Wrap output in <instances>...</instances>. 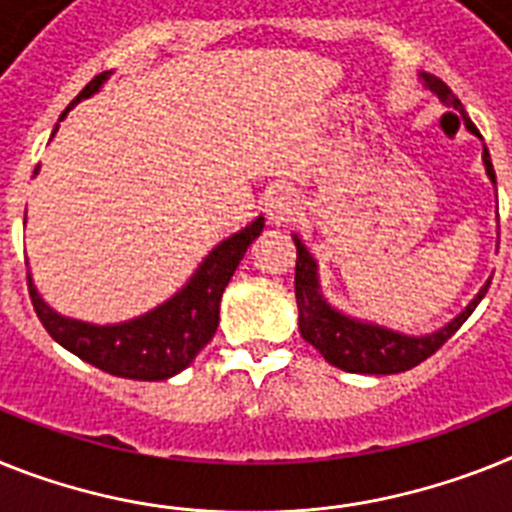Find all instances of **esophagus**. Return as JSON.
<instances>
[{"mask_svg": "<svg viewBox=\"0 0 512 512\" xmlns=\"http://www.w3.org/2000/svg\"><path fill=\"white\" fill-rule=\"evenodd\" d=\"M265 213H268V221L276 226L294 221V216L299 213V197L289 187H276L265 197Z\"/></svg>", "mask_w": 512, "mask_h": 512, "instance_id": "34e87169", "label": "esophagus"}]
</instances>
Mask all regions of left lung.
Here are the masks:
<instances>
[{"label":"left lung","mask_w":512,"mask_h":512,"mask_svg":"<svg viewBox=\"0 0 512 512\" xmlns=\"http://www.w3.org/2000/svg\"><path fill=\"white\" fill-rule=\"evenodd\" d=\"M419 77H422L424 85H427L445 106L461 109V101L455 98L453 90L442 83L440 77L427 75V72H422ZM463 122H466V130L471 132V135H479V130H476L474 122H471L466 114H463ZM482 158L484 166H487L489 179H492V184H497L495 169H492V158H489L487 148H484ZM294 244V289L296 307H299V333H302L304 341L312 343V346L325 356V362L343 369V372H356V375H398V372H406V369L422 364L424 359H429V356L440 349L442 343L453 336L455 330L461 328L489 289L487 281V286L471 299V304H468L455 320H450L445 328L435 330V333H427V336H403V333L380 328V325H372V322L346 317L343 312L330 307L320 294L315 257L309 255L299 236H294Z\"/></svg>","instance_id":"8db88e82"}]
</instances>
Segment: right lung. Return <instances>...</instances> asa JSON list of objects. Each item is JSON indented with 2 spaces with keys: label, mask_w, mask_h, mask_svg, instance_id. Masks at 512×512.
<instances>
[{
  "label": "right lung",
  "mask_w": 512,
  "mask_h": 512,
  "mask_svg": "<svg viewBox=\"0 0 512 512\" xmlns=\"http://www.w3.org/2000/svg\"><path fill=\"white\" fill-rule=\"evenodd\" d=\"M106 77L109 72L93 77L70 103V109L77 101L93 96ZM67 111L59 119L67 117ZM263 226L265 218L260 216L239 234L223 239L200 263L195 276L179 294L171 296L161 307L150 309L148 315L122 325H90L57 315L38 296L28 273L30 302L38 320L44 322L46 333L83 362L127 380H166L190 367L200 349H205L210 338L216 336L223 289L229 286L249 244L263 234Z\"/></svg>",
  "instance_id": "1"
}]
</instances>
